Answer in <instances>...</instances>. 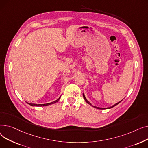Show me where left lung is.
I'll return each instance as SVG.
<instances>
[{
	"label": "left lung",
	"instance_id": "1",
	"mask_svg": "<svg viewBox=\"0 0 148 148\" xmlns=\"http://www.w3.org/2000/svg\"><path fill=\"white\" fill-rule=\"evenodd\" d=\"M83 98H84V100H85V101H86L88 104H89V105H90V106H92V107H95V108H98V109H108V108H112V107H114L115 106H116V105H118V104H119L122 100H121V101H120L119 102H118V103H117L116 104H114L113 106H111V107H107V108H101V107H96V106H93L90 102H89L87 100V99H86V98L85 97V95H84V93L83 94Z\"/></svg>",
	"mask_w": 148,
	"mask_h": 148
}]
</instances>
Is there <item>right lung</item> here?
Wrapping results in <instances>:
<instances>
[{"label": "right lung", "instance_id": "obj_1", "mask_svg": "<svg viewBox=\"0 0 148 148\" xmlns=\"http://www.w3.org/2000/svg\"><path fill=\"white\" fill-rule=\"evenodd\" d=\"M61 97V96H60ZM60 97L58 99H56V101H53V102H51V103H47V104H31V103H27L28 104H29V105H30V106H36V107H42V106H49V105H51V104H54V103H57L58 101L60 99Z\"/></svg>", "mask_w": 148, "mask_h": 148}]
</instances>
